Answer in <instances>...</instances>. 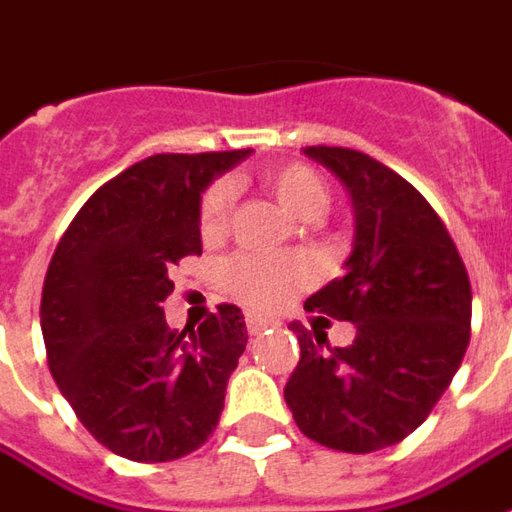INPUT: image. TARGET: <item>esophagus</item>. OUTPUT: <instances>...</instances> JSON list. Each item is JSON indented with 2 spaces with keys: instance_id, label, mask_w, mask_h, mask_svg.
Here are the masks:
<instances>
[{
  "instance_id": "esophagus-1",
  "label": "esophagus",
  "mask_w": 512,
  "mask_h": 512,
  "mask_svg": "<svg viewBox=\"0 0 512 512\" xmlns=\"http://www.w3.org/2000/svg\"><path fill=\"white\" fill-rule=\"evenodd\" d=\"M271 327H277L274 318L257 316V313H249V316H246V330H249V335H260V332L271 330Z\"/></svg>"
}]
</instances>
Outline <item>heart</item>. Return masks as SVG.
<instances>
[{
	"instance_id": "1",
	"label": "heart",
	"mask_w": 512,
	"mask_h": 512,
	"mask_svg": "<svg viewBox=\"0 0 512 512\" xmlns=\"http://www.w3.org/2000/svg\"><path fill=\"white\" fill-rule=\"evenodd\" d=\"M263 185L291 216L302 221L321 219L330 205L324 180L302 163L268 171ZM230 205L232 188L227 182H216L213 188H207L199 205V230L205 238L221 235L230 216ZM224 280L238 302L257 310H271L288 302L293 293L313 280V266L302 255H244L235 257L227 266Z\"/></svg>"
}]
</instances>
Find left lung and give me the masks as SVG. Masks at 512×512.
<instances>
[{"instance_id":"8db88e82","label":"left lung","mask_w":512,"mask_h":512,"mask_svg":"<svg viewBox=\"0 0 512 512\" xmlns=\"http://www.w3.org/2000/svg\"><path fill=\"white\" fill-rule=\"evenodd\" d=\"M302 152L343 182L355 210L343 277L305 310L357 332L330 349L327 335L288 324L302 357L285 402L310 441L368 455L407 438L449 388L468 346L471 285L443 221L405 177L357 149Z\"/></svg>"}]
</instances>
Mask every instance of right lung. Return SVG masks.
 <instances>
[{
	"label": "right lung",
	"instance_id": "add662e5",
	"mask_svg": "<svg viewBox=\"0 0 512 512\" xmlns=\"http://www.w3.org/2000/svg\"><path fill=\"white\" fill-rule=\"evenodd\" d=\"M252 149L152 155L105 182L60 238L41 296L49 371L82 427L119 457L166 463L216 430L246 349L244 313L219 305L171 330V271L202 252L210 182Z\"/></svg>",
	"mask_w": 512,
	"mask_h": 512
}]
</instances>
